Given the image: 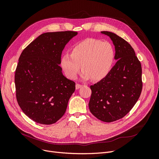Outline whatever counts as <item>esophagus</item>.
Instances as JSON below:
<instances>
[{
	"mask_svg": "<svg viewBox=\"0 0 159 159\" xmlns=\"http://www.w3.org/2000/svg\"><path fill=\"white\" fill-rule=\"evenodd\" d=\"M81 87H82V85L79 84H77L75 85V89H80V88H81Z\"/></svg>",
	"mask_w": 159,
	"mask_h": 159,
	"instance_id": "34e87169",
	"label": "esophagus"
}]
</instances>
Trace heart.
Returning a JSON list of instances; mask_svg holds the SVG:
<instances>
[{"instance_id":"b5f03b06","label":"heart","mask_w":159,"mask_h":159,"mask_svg":"<svg viewBox=\"0 0 159 159\" xmlns=\"http://www.w3.org/2000/svg\"><path fill=\"white\" fill-rule=\"evenodd\" d=\"M115 51L107 42L94 38H88L75 44L71 50V54L66 53L61 56L60 65L69 79L75 80L81 66L84 71V80L98 81L106 77L112 68Z\"/></svg>"}]
</instances>
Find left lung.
Returning <instances> with one entry per match:
<instances>
[{"instance_id":"obj_1","label":"left lung","mask_w":159,"mask_h":159,"mask_svg":"<svg viewBox=\"0 0 159 159\" xmlns=\"http://www.w3.org/2000/svg\"><path fill=\"white\" fill-rule=\"evenodd\" d=\"M115 46L116 64L108 75L90 86V112L101 121L113 122L123 118L137 103L141 93V62L131 46L115 33L102 31Z\"/></svg>"}]
</instances>
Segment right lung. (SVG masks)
I'll return each mask as SVG.
<instances>
[{
    "instance_id": "right-lung-1",
    "label": "right lung",
    "mask_w": 159,
    "mask_h": 159,
    "mask_svg": "<svg viewBox=\"0 0 159 159\" xmlns=\"http://www.w3.org/2000/svg\"><path fill=\"white\" fill-rule=\"evenodd\" d=\"M77 34L74 31L44 33L19 57L14 75L16 99L36 123H55L66 112L75 84L63 75L59 64L65 46Z\"/></svg>"
}]
</instances>
